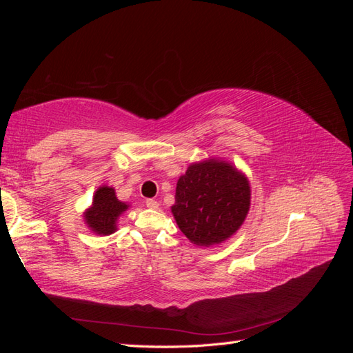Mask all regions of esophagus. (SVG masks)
Wrapping results in <instances>:
<instances>
[{
  "instance_id": "1",
  "label": "esophagus",
  "mask_w": 353,
  "mask_h": 353,
  "mask_svg": "<svg viewBox=\"0 0 353 353\" xmlns=\"http://www.w3.org/2000/svg\"><path fill=\"white\" fill-rule=\"evenodd\" d=\"M145 206H147L148 209H159V201H156V200H153V199H148V200L145 201Z\"/></svg>"
}]
</instances>
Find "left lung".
Returning a JSON list of instances; mask_svg holds the SVG:
<instances>
[{"label": "left lung", "mask_w": 353, "mask_h": 353, "mask_svg": "<svg viewBox=\"0 0 353 353\" xmlns=\"http://www.w3.org/2000/svg\"><path fill=\"white\" fill-rule=\"evenodd\" d=\"M250 183L223 159L190 163L176 183L170 212L184 236L199 248L231 239L250 209Z\"/></svg>", "instance_id": "left-lung-1"}]
</instances>
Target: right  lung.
I'll return each instance as SVG.
<instances>
[{
  "mask_svg": "<svg viewBox=\"0 0 353 353\" xmlns=\"http://www.w3.org/2000/svg\"><path fill=\"white\" fill-rule=\"evenodd\" d=\"M128 209H130V203L117 199L113 187L100 185L92 196L91 206L82 215L87 227L94 234L110 236L117 231V221Z\"/></svg>",
  "mask_w": 353,
  "mask_h": 353,
  "instance_id": "add662e5",
  "label": "right lung"
}]
</instances>
